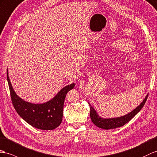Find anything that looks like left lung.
I'll list each match as a JSON object with an SVG mask.
<instances>
[{
    "mask_svg": "<svg viewBox=\"0 0 157 157\" xmlns=\"http://www.w3.org/2000/svg\"><path fill=\"white\" fill-rule=\"evenodd\" d=\"M148 95V94H147V96L145 97L142 102H141L140 104L137 106V107H136L135 109L132 110L131 112L128 113V114H125L124 116L115 117V118H102L101 117L98 115L97 112L89 102V106H90V119L92 122H93V123L97 126V127L102 129L109 130V129L117 128L118 127H122V126L124 125L126 123H127L128 121H131L132 118L135 117L141 109H142L143 106L145 104V102L147 101Z\"/></svg>",
    "mask_w": 157,
    "mask_h": 157,
    "instance_id": "left-lung-1",
    "label": "left lung"
}]
</instances>
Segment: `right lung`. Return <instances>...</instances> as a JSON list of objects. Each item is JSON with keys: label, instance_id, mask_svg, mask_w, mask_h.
Instances as JSON below:
<instances>
[{"label": "right lung", "instance_id": "1", "mask_svg": "<svg viewBox=\"0 0 157 157\" xmlns=\"http://www.w3.org/2000/svg\"><path fill=\"white\" fill-rule=\"evenodd\" d=\"M7 81L14 107L21 118L33 127L41 130H53L63 120L64 102L66 95L75 87L72 83L63 87L51 100L43 103H32L24 101L15 93L7 69Z\"/></svg>", "mask_w": 157, "mask_h": 157}]
</instances>
